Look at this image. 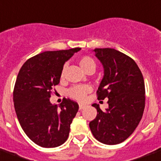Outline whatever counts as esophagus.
<instances>
[{"label":"esophagus","instance_id":"esophagus-1","mask_svg":"<svg viewBox=\"0 0 161 161\" xmlns=\"http://www.w3.org/2000/svg\"><path fill=\"white\" fill-rule=\"evenodd\" d=\"M84 108H85V105H82V104H80V105H79V110H82L83 109H84Z\"/></svg>","mask_w":161,"mask_h":161}]
</instances>
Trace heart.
Segmentation results:
<instances>
[{
  "label": "heart",
  "mask_w": 161,
  "mask_h": 161,
  "mask_svg": "<svg viewBox=\"0 0 161 161\" xmlns=\"http://www.w3.org/2000/svg\"><path fill=\"white\" fill-rule=\"evenodd\" d=\"M79 65L86 72H88L90 70L94 71L96 67L94 61L89 56H83L79 60ZM66 68H67L66 66L62 67L61 72V78H64L66 74ZM90 91H91V88L89 85H75L71 87L67 90V95L73 100L83 101L85 99L87 94H89Z\"/></svg>",
  "instance_id": "1"
}]
</instances>
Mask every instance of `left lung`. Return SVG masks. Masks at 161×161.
Instances as JSON below:
<instances>
[{"label":"left lung","instance_id":"8db88e82","mask_svg":"<svg viewBox=\"0 0 161 161\" xmlns=\"http://www.w3.org/2000/svg\"><path fill=\"white\" fill-rule=\"evenodd\" d=\"M94 51L104 67V77L97 90L98 100L108 99L102 111L97 104L96 117L89 122L94 137L100 143L114 145L127 139L143 116L145 86L142 72L133 60L111 48Z\"/></svg>","mask_w":161,"mask_h":161}]
</instances>
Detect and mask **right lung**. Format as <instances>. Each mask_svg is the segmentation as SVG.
Returning a JSON list of instances; mask_svg holds the SVG:
<instances>
[{
	"instance_id": "obj_1",
	"label": "right lung",
	"mask_w": 161,
	"mask_h": 161,
	"mask_svg": "<svg viewBox=\"0 0 161 161\" xmlns=\"http://www.w3.org/2000/svg\"><path fill=\"white\" fill-rule=\"evenodd\" d=\"M80 50L45 51L29 58L18 72L13 90L16 114L27 136L43 148L58 147L68 138L78 103L64 98L52 105L50 98L64 63Z\"/></svg>"
}]
</instances>
